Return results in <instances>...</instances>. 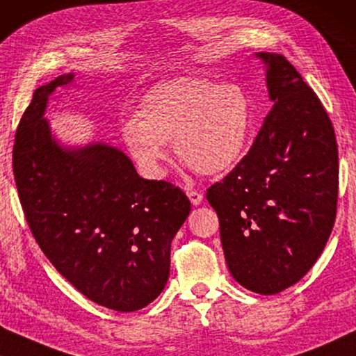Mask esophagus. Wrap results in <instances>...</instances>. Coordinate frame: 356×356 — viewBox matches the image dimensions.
<instances>
[{"label": "esophagus", "mask_w": 356, "mask_h": 356, "mask_svg": "<svg viewBox=\"0 0 356 356\" xmlns=\"http://www.w3.org/2000/svg\"><path fill=\"white\" fill-rule=\"evenodd\" d=\"M187 197L190 198V202H192V204H195V207L203 202V193L197 192V190H187Z\"/></svg>", "instance_id": "34e87169"}]
</instances>
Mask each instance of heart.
I'll return each instance as SVG.
<instances>
[{"instance_id":"b5f03b06","label":"heart","mask_w":356,"mask_h":356,"mask_svg":"<svg viewBox=\"0 0 356 356\" xmlns=\"http://www.w3.org/2000/svg\"><path fill=\"white\" fill-rule=\"evenodd\" d=\"M138 119L122 124L130 156L152 179L163 177L166 143L203 176L237 166L257 134V111L247 88L200 77L154 85L140 99Z\"/></svg>"}]
</instances>
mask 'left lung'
<instances>
[{"label": "left lung", "mask_w": 356, "mask_h": 356, "mask_svg": "<svg viewBox=\"0 0 356 356\" xmlns=\"http://www.w3.org/2000/svg\"><path fill=\"white\" fill-rule=\"evenodd\" d=\"M266 64L274 103L261 130L222 182L208 188L232 277L254 293L297 284L326 247L337 213L339 153L316 93L282 54Z\"/></svg>", "instance_id": "1"}]
</instances>
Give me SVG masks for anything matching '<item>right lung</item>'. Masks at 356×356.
Segmentation results:
<instances>
[{
  "mask_svg": "<svg viewBox=\"0 0 356 356\" xmlns=\"http://www.w3.org/2000/svg\"><path fill=\"white\" fill-rule=\"evenodd\" d=\"M74 82L64 74L33 92L19 122L13 169L35 240L80 293L116 312H137L163 292L171 242L190 213L182 190L140 177L106 143L64 147L47 119L48 98Z\"/></svg>",
  "mask_w": 356,
  "mask_h": 356,
  "instance_id": "obj_1",
  "label": "right lung"
}]
</instances>
